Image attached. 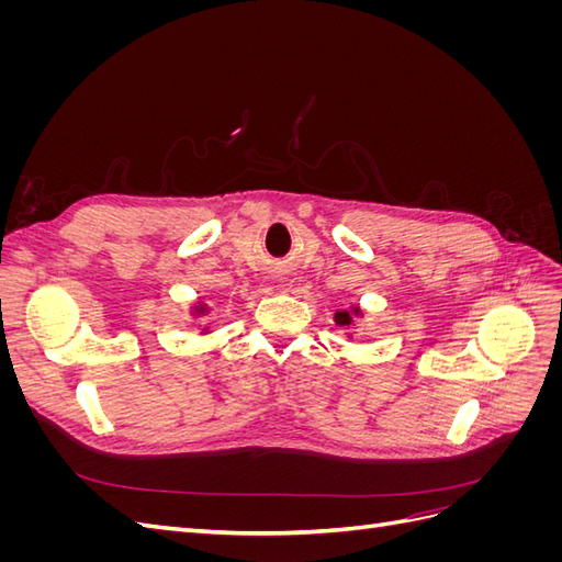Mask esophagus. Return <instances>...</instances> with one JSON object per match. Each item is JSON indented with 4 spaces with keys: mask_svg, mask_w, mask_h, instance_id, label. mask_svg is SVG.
Instances as JSON below:
<instances>
[{
    "mask_svg": "<svg viewBox=\"0 0 562 562\" xmlns=\"http://www.w3.org/2000/svg\"><path fill=\"white\" fill-rule=\"evenodd\" d=\"M288 274H291V271L285 269V265H277L274 269H271V277H274V279H277V281H281V283L288 279Z\"/></svg>",
    "mask_w": 562,
    "mask_h": 562,
    "instance_id": "esophagus-1",
    "label": "esophagus"
}]
</instances>
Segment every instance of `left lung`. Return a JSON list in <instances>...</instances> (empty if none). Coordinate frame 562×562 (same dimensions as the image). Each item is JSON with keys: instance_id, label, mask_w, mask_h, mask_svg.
I'll return each instance as SVG.
<instances>
[{"instance_id": "obj_1", "label": "left lung", "mask_w": 562, "mask_h": 562, "mask_svg": "<svg viewBox=\"0 0 562 562\" xmlns=\"http://www.w3.org/2000/svg\"><path fill=\"white\" fill-rule=\"evenodd\" d=\"M366 314H363V310L359 307V304H351V307H347V310H337L335 314H333V321H335V326H339V328H351L356 321L359 318H363ZM349 339L353 337L351 333H345Z\"/></svg>"}]
</instances>
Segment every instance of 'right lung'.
Listing matches in <instances>:
<instances>
[{"instance_id": "obj_1", "label": "right lung", "mask_w": 562, "mask_h": 562, "mask_svg": "<svg viewBox=\"0 0 562 562\" xmlns=\"http://www.w3.org/2000/svg\"><path fill=\"white\" fill-rule=\"evenodd\" d=\"M213 312V307H209L206 302L203 300H194L192 304H190V310H187V314H190L192 318H203V316H209ZM213 330H211V326H203V328H199V335L201 337H206V335H211Z\"/></svg>"}]
</instances>
